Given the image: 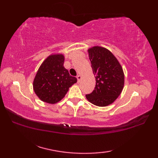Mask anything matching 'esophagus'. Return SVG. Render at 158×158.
I'll use <instances>...</instances> for the list:
<instances>
[{"instance_id":"34e87169","label":"esophagus","mask_w":158,"mask_h":158,"mask_svg":"<svg viewBox=\"0 0 158 158\" xmlns=\"http://www.w3.org/2000/svg\"><path fill=\"white\" fill-rule=\"evenodd\" d=\"M77 83H80L81 80V75H78L77 77Z\"/></svg>"}]
</instances>
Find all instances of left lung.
Returning <instances> with one entry per match:
<instances>
[{"mask_svg": "<svg viewBox=\"0 0 158 158\" xmlns=\"http://www.w3.org/2000/svg\"><path fill=\"white\" fill-rule=\"evenodd\" d=\"M89 58L96 86L86 98L94 105L106 106L113 103L122 92L124 84L123 69L118 60L109 50L102 47L88 49Z\"/></svg>", "mask_w": 158, "mask_h": 158, "instance_id": "obj_1", "label": "left lung"}]
</instances>
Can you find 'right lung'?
<instances>
[{"label":"right lung","mask_w":158,"mask_h":158,"mask_svg":"<svg viewBox=\"0 0 158 158\" xmlns=\"http://www.w3.org/2000/svg\"><path fill=\"white\" fill-rule=\"evenodd\" d=\"M62 54L51 55L39 67L33 82L35 94L42 101L55 104L66 94L77 78L64 67Z\"/></svg>","instance_id":"right-lung-1"}]
</instances>
